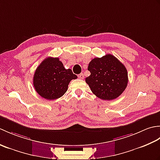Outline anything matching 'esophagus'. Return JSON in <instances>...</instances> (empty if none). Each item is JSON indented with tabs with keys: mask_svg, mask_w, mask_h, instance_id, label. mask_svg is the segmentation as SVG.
I'll list each match as a JSON object with an SVG mask.
<instances>
[{
	"mask_svg": "<svg viewBox=\"0 0 160 160\" xmlns=\"http://www.w3.org/2000/svg\"><path fill=\"white\" fill-rule=\"evenodd\" d=\"M78 78H80V79H84V74L83 73H80L78 75Z\"/></svg>",
	"mask_w": 160,
	"mask_h": 160,
	"instance_id": "esophagus-1",
	"label": "esophagus"
}]
</instances>
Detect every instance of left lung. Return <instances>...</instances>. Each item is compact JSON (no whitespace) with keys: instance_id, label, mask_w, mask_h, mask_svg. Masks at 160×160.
Wrapping results in <instances>:
<instances>
[{"instance_id":"obj_1","label":"left lung","mask_w":160,"mask_h":160,"mask_svg":"<svg viewBox=\"0 0 160 160\" xmlns=\"http://www.w3.org/2000/svg\"><path fill=\"white\" fill-rule=\"evenodd\" d=\"M91 75L85 78L93 93L103 100L119 97L127 87L128 73L125 66L111 54L95 58L88 67Z\"/></svg>"}]
</instances>
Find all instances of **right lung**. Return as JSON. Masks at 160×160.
<instances>
[{
  "label": "right lung",
  "instance_id": "right-lung-1",
  "mask_svg": "<svg viewBox=\"0 0 160 160\" xmlns=\"http://www.w3.org/2000/svg\"><path fill=\"white\" fill-rule=\"evenodd\" d=\"M77 78L71 69L64 67L58 58L48 57L37 67L33 84L40 96L52 100L62 97L67 91L70 81Z\"/></svg>",
  "mask_w": 160,
  "mask_h": 160
}]
</instances>
